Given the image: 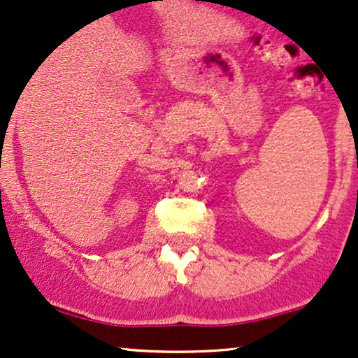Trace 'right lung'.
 <instances>
[{
    "label": "right lung",
    "mask_w": 358,
    "mask_h": 358,
    "mask_svg": "<svg viewBox=\"0 0 358 358\" xmlns=\"http://www.w3.org/2000/svg\"><path fill=\"white\" fill-rule=\"evenodd\" d=\"M162 1H163V0H162Z\"/></svg>",
    "instance_id": "1"
}]
</instances>
